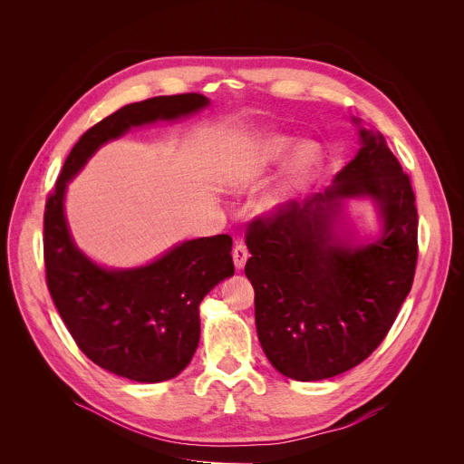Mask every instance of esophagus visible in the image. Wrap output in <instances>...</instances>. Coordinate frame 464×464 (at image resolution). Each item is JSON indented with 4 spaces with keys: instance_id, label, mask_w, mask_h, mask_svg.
<instances>
[{
    "instance_id": "34e87169",
    "label": "esophagus",
    "mask_w": 464,
    "mask_h": 464,
    "mask_svg": "<svg viewBox=\"0 0 464 464\" xmlns=\"http://www.w3.org/2000/svg\"><path fill=\"white\" fill-rule=\"evenodd\" d=\"M249 253H247V247L244 242H237L235 247H233V262L237 270H242L246 266V260H247Z\"/></svg>"
}]
</instances>
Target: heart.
I'll return each instance as SVG.
<instances>
[{
  "label": "heart",
  "instance_id": "b5f03b06",
  "mask_svg": "<svg viewBox=\"0 0 464 464\" xmlns=\"http://www.w3.org/2000/svg\"><path fill=\"white\" fill-rule=\"evenodd\" d=\"M294 149H295V140L288 136H272L255 143L253 147H247L238 154V158L229 169V174H227L229 185L240 190L256 187L276 165H281L283 161H286V158L294 152ZM317 161H319L317 149L312 145L303 147L297 152V158L294 161L290 183L285 188H279L277 192L268 196L266 206L274 208L276 204H279L290 187L303 183L312 174Z\"/></svg>",
  "mask_w": 464,
  "mask_h": 464
}]
</instances>
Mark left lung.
Wrapping results in <instances>:
<instances>
[{"mask_svg":"<svg viewBox=\"0 0 464 464\" xmlns=\"http://www.w3.org/2000/svg\"><path fill=\"white\" fill-rule=\"evenodd\" d=\"M360 136L362 149L336 187L256 217L246 237L258 342L281 374L299 382L333 378L369 358L415 279L411 179L382 136ZM345 195L377 200L384 235L374 245L351 248L334 238L337 200Z\"/></svg>","mask_w":464,"mask_h":464,"instance_id":"8db88e82","label":"left lung"}]
</instances>
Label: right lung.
Listing matches in <instances>:
<instances>
[{"label": "right lung", "mask_w": 464, "mask_h": 464, "mask_svg": "<svg viewBox=\"0 0 464 464\" xmlns=\"http://www.w3.org/2000/svg\"><path fill=\"white\" fill-rule=\"evenodd\" d=\"M202 93L152 97L122 106L86 130L65 158L44 211L45 283L79 349L99 367L134 382L179 374L200 342L202 299L235 274L229 235L183 242L149 266L104 270L81 253L63 218L68 181L106 141L131 126L208 106Z\"/></svg>", "instance_id": "1"}]
</instances>
